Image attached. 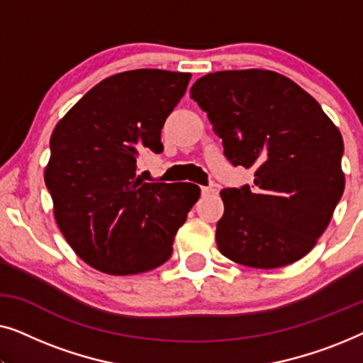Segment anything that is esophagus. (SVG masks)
Returning <instances> with one entry per match:
<instances>
[{"mask_svg": "<svg viewBox=\"0 0 363 363\" xmlns=\"http://www.w3.org/2000/svg\"><path fill=\"white\" fill-rule=\"evenodd\" d=\"M215 191H216L215 188H211V186H201V195H203V196L213 195V193H215Z\"/></svg>", "mask_w": 363, "mask_h": 363, "instance_id": "obj_1", "label": "esophagus"}]
</instances>
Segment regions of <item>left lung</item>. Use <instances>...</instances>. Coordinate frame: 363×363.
<instances>
[{"label":"left lung","instance_id":"8db88e82","mask_svg":"<svg viewBox=\"0 0 363 363\" xmlns=\"http://www.w3.org/2000/svg\"><path fill=\"white\" fill-rule=\"evenodd\" d=\"M190 97L223 138L228 160L255 170L252 186L221 191L218 250L257 269L299 261L344 193L339 128L304 89L264 69L206 74Z\"/></svg>","mask_w":363,"mask_h":363}]
</instances>
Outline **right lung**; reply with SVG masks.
<instances>
[{
  "mask_svg": "<svg viewBox=\"0 0 363 363\" xmlns=\"http://www.w3.org/2000/svg\"><path fill=\"white\" fill-rule=\"evenodd\" d=\"M190 79L162 69L116 74L54 128L44 182L59 230L89 266L113 276L140 274L172 256L200 186L142 182L137 155L143 148L163 150V123Z\"/></svg>",
  "mask_w": 363,
  "mask_h": 363,
  "instance_id": "right-lung-1",
  "label": "right lung"
}]
</instances>
